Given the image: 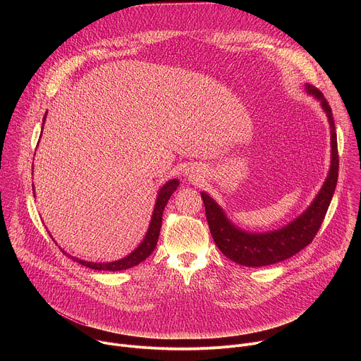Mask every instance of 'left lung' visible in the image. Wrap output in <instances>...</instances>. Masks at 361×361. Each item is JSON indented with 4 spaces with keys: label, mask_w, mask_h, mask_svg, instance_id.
I'll return each mask as SVG.
<instances>
[{
    "label": "left lung",
    "mask_w": 361,
    "mask_h": 361,
    "mask_svg": "<svg viewBox=\"0 0 361 361\" xmlns=\"http://www.w3.org/2000/svg\"><path fill=\"white\" fill-rule=\"evenodd\" d=\"M307 90L322 101V106L329 117L331 130V167L323 188L313 201V204L293 223L281 230L266 234H250L234 227L217 202L205 192H201L204 201L205 217H207L210 233L220 248V251L230 260L245 267H263L270 266L301 251L310 244L317 231L320 230L330 201L333 198L337 178H338V149L337 134L333 120L331 107L326 97L314 85H307Z\"/></svg>",
    "instance_id": "obj_1"
}]
</instances>
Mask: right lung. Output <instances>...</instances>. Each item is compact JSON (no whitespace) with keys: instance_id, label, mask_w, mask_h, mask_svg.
Segmentation results:
<instances>
[{"instance_id":"1","label":"right lung","mask_w":361,"mask_h":361,"mask_svg":"<svg viewBox=\"0 0 361 361\" xmlns=\"http://www.w3.org/2000/svg\"><path fill=\"white\" fill-rule=\"evenodd\" d=\"M47 117V114H45ZM44 117V120H45ZM178 187V180H170L159 192L157 201H156V209H154L152 217H151V223L148 227V231L142 240V243L131 252L128 254L126 259L118 260V262H113V263H90V262H84V260H78L75 257H71L74 262H77L81 266H85L88 269L92 270H106V271H121V270H127L130 267H134L137 264H140L141 262H144L147 257L154 251L157 245V240H159V234H160V228H161V220H163V212L164 207L167 205V201L170 200L171 194L177 190Z\"/></svg>"}]
</instances>
